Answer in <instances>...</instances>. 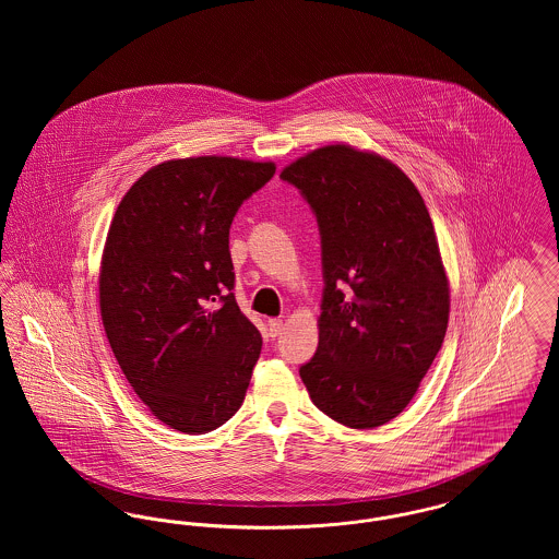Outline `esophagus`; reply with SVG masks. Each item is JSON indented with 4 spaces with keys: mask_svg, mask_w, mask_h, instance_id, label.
Masks as SVG:
<instances>
[{
    "mask_svg": "<svg viewBox=\"0 0 559 559\" xmlns=\"http://www.w3.org/2000/svg\"><path fill=\"white\" fill-rule=\"evenodd\" d=\"M267 329H270V337H278V335H283V320L281 319H270L267 320Z\"/></svg>",
    "mask_w": 559,
    "mask_h": 559,
    "instance_id": "34e87169",
    "label": "esophagus"
}]
</instances>
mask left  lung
Masks as SVG:
<instances>
[{
	"instance_id": "obj_1",
	"label": "left lung",
	"mask_w": 559,
	"mask_h": 559,
	"mask_svg": "<svg viewBox=\"0 0 559 559\" xmlns=\"http://www.w3.org/2000/svg\"><path fill=\"white\" fill-rule=\"evenodd\" d=\"M317 217L319 347L299 367L312 402L342 426L399 417L440 352L449 281L426 203L394 163L344 144L283 169Z\"/></svg>"
}]
</instances>
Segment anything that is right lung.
<instances>
[{"mask_svg":"<svg viewBox=\"0 0 559 559\" xmlns=\"http://www.w3.org/2000/svg\"><path fill=\"white\" fill-rule=\"evenodd\" d=\"M274 163L192 157L121 199L100 267V314L133 392L165 426L207 433L242 404L262 352L235 299L228 235Z\"/></svg>","mask_w":559,"mask_h":559,"instance_id":"add662e5","label":"right lung"}]
</instances>
